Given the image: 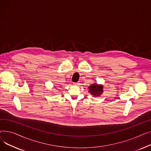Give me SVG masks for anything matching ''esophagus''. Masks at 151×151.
<instances>
[{
	"label": "esophagus",
	"mask_w": 151,
	"mask_h": 151,
	"mask_svg": "<svg viewBox=\"0 0 151 151\" xmlns=\"http://www.w3.org/2000/svg\"><path fill=\"white\" fill-rule=\"evenodd\" d=\"M73 84H74V85H76V86H78L79 84H80V83H74Z\"/></svg>",
	"instance_id": "1"
}]
</instances>
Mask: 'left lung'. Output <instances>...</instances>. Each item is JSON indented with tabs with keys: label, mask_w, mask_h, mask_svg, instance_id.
Wrapping results in <instances>:
<instances>
[{
	"label": "left lung",
	"mask_w": 151,
	"mask_h": 151,
	"mask_svg": "<svg viewBox=\"0 0 151 151\" xmlns=\"http://www.w3.org/2000/svg\"><path fill=\"white\" fill-rule=\"evenodd\" d=\"M88 92L92 96L99 97L104 92V85L98 84L96 83L91 84L88 87Z\"/></svg>",
	"instance_id": "obj_1"
}]
</instances>
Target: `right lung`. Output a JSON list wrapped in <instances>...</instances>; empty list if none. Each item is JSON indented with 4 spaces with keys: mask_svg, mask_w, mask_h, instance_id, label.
Here are the masks:
<instances>
[{
    "mask_svg": "<svg viewBox=\"0 0 151 151\" xmlns=\"http://www.w3.org/2000/svg\"><path fill=\"white\" fill-rule=\"evenodd\" d=\"M56 87H57V86H55V87H54V88H56Z\"/></svg>",
    "mask_w": 151,
    "mask_h": 151,
    "instance_id": "right-lung-1",
    "label": "right lung"
}]
</instances>
